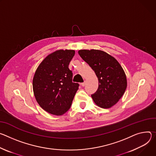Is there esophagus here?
I'll return each mask as SVG.
<instances>
[{
	"instance_id": "obj_1",
	"label": "esophagus",
	"mask_w": 156,
	"mask_h": 156,
	"mask_svg": "<svg viewBox=\"0 0 156 156\" xmlns=\"http://www.w3.org/2000/svg\"><path fill=\"white\" fill-rule=\"evenodd\" d=\"M85 81H84L83 82L81 83V85L82 86V87H83V86H85Z\"/></svg>"
}]
</instances>
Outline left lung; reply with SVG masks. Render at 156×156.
<instances>
[{
	"mask_svg": "<svg viewBox=\"0 0 156 156\" xmlns=\"http://www.w3.org/2000/svg\"><path fill=\"white\" fill-rule=\"evenodd\" d=\"M78 53L98 77V89L91 95L95 104L103 108H109L115 105L127 87L122 67L113 57L101 50L82 49Z\"/></svg>",
	"mask_w": 156,
	"mask_h": 156,
	"instance_id": "8db88e82",
	"label": "left lung"
}]
</instances>
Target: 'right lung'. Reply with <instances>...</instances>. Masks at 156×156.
<instances>
[{
	"label": "right lung",
	"mask_w": 156,
	"mask_h": 156,
	"mask_svg": "<svg viewBox=\"0 0 156 156\" xmlns=\"http://www.w3.org/2000/svg\"><path fill=\"white\" fill-rule=\"evenodd\" d=\"M74 55V50L56 51L41 62L34 74V97L40 107L51 114L59 116L67 112L79 89L69 69Z\"/></svg>",
	"instance_id": "obj_1"
}]
</instances>
